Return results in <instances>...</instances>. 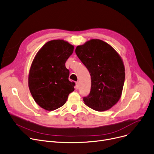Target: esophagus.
Returning <instances> with one entry per match:
<instances>
[{
  "mask_svg": "<svg viewBox=\"0 0 154 154\" xmlns=\"http://www.w3.org/2000/svg\"><path fill=\"white\" fill-rule=\"evenodd\" d=\"M79 82H76V89H78V88H79Z\"/></svg>",
  "mask_w": 154,
  "mask_h": 154,
  "instance_id": "obj_1",
  "label": "esophagus"
}]
</instances>
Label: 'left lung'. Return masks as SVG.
<instances>
[{"label": "left lung", "instance_id": "8db88e82", "mask_svg": "<svg viewBox=\"0 0 154 154\" xmlns=\"http://www.w3.org/2000/svg\"><path fill=\"white\" fill-rule=\"evenodd\" d=\"M75 52L91 75V91L83 97L85 104L97 111L109 109L119 100L124 86L125 68L121 57L98 39L78 46Z\"/></svg>", "mask_w": 154, "mask_h": 154}]
</instances>
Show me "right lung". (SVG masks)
Segmentation results:
<instances>
[{
    "instance_id": "1",
    "label": "right lung",
    "mask_w": 154,
    "mask_h": 154,
    "mask_svg": "<svg viewBox=\"0 0 154 154\" xmlns=\"http://www.w3.org/2000/svg\"><path fill=\"white\" fill-rule=\"evenodd\" d=\"M74 47L63 40L45 43L33 60L29 76V87L35 101L47 111L64 105L75 83L69 81L65 63Z\"/></svg>"
}]
</instances>
